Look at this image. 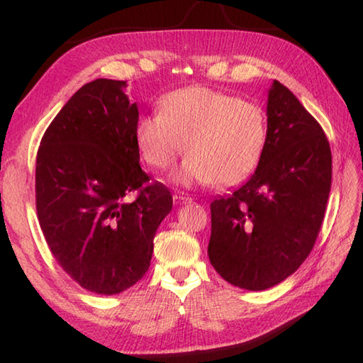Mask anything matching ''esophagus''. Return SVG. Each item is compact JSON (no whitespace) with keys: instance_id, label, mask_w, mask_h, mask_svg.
I'll return each instance as SVG.
<instances>
[{"instance_id":"34e87169","label":"esophagus","mask_w":363,"mask_h":363,"mask_svg":"<svg viewBox=\"0 0 363 363\" xmlns=\"http://www.w3.org/2000/svg\"><path fill=\"white\" fill-rule=\"evenodd\" d=\"M173 199H174L176 203H186V201L192 200V196H189L187 194H184V192H176L173 195Z\"/></svg>"}]
</instances>
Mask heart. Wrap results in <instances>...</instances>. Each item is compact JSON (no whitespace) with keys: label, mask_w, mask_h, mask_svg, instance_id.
I'll return each mask as SVG.
<instances>
[{"label":"heart","mask_w":363,"mask_h":363,"mask_svg":"<svg viewBox=\"0 0 363 363\" xmlns=\"http://www.w3.org/2000/svg\"><path fill=\"white\" fill-rule=\"evenodd\" d=\"M136 143L152 168L168 169L187 150L179 181L230 187L259 164L267 116L259 104L192 86L164 97L160 112L140 116Z\"/></svg>","instance_id":"1"}]
</instances>
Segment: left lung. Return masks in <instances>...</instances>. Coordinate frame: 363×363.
I'll return each mask as SVG.
<instances>
[{
    "instance_id": "left-lung-1",
    "label": "left lung",
    "mask_w": 363,
    "mask_h": 363,
    "mask_svg": "<svg viewBox=\"0 0 363 363\" xmlns=\"http://www.w3.org/2000/svg\"><path fill=\"white\" fill-rule=\"evenodd\" d=\"M330 189L331 150L320 123L275 79L267 144L255 174L211 203L213 267L251 291L290 277L314 248Z\"/></svg>"
}]
</instances>
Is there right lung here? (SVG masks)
<instances>
[{"instance_id": "obj_1", "label": "right lung", "mask_w": 363, "mask_h": 363, "mask_svg": "<svg viewBox=\"0 0 363 363\" xmlns=\"http://www.w3.org/2000/svg\"><path fill=\"white\" fill-rule=\"evenodd\" d=\"M125 86L107 78L82 86L36 153L43 235L70 279L97 294L121 293L144 277L153 237L173 208L168 187L150 182L139 164V112Z\"/></svg>"}]
</instances>
